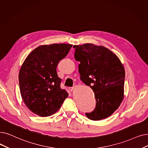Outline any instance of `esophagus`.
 <instances>
[{"instance_id":"1","label":"esophagus","mask_w":148,"mask_h":148,"mask_svg":"<svg viewBox=\"0 0 148 148\" xmlns=\"http://www.w3.org/2000/svg\"><path fill=\"white\" fill-rule=\"evenodd\" d=\"M74 89V87H69V89L71 91H73Z\"/></svg>"}]
</instances>
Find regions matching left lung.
Returning <instances> with one entry per match:
<instances>
[{"mask_svg": "<svg viewBox=\"0 0 148 148\" xmlns=\"http://www.w3.org/2000/svg\"><path fill=\"white\" fill-rule=\"evenodd\" d=\"M74 57L79 61L80 79L95 94L96 107L86 113L92 120L110 117L124 98L125 71L119 57L109 49L92 43L74 45Z\"/></svg>", "mask_w": 148, "mask_h": 148, "instance_id": "obj_1", "label": "left lung"}]
</instances>
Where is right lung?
<instances>
[{
	"label": "right lung",
	"mask_w": 148,
	"mask_h": 148,
	"mask_svg": "<svg viewBox=\"0 0 148 148\" xmlns=\"http://www.w3.org/2000/svg\"><path fill=\"white\" fill-rule=\"evenodd\" d=\"M73 45L53 43L34 49L27 57L18 74L21 97L34 114L48 117L60 108L68 94L60 88L56 68Z\"/></svg>",
	"instance_id": "right-lung-1"
}]
</instances>
